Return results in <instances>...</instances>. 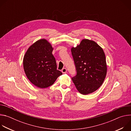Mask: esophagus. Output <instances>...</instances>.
Masks as SVG:
<instances>
[{
  "mask_svg": "<svg viewBox=\"0 0 131 131\" xmlns=\"http://www.w3.org/2000/svg\"><path fill=\"white\" fill-rule=\"evenodd\" d=\"M62 72H63V73H66V72H67V69H66V68H63V69H62Z\"/></svg>",
  "mask_w": 131,
  "mask_h": 131,
  "instance_id": "esophagus-1",
  "label": "esophagus"
}]
</instances>
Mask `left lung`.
<instances>
[{
  "instance_id": "1",
  "label": "left lung",
  "mask_w": 131,
  "mask_h": 131,
  "mask_svg": "<svg viewBox=\"0 0 131 131\" xmlns=\"http://www.w3.org/2000/svg\"><path fill=\"white\" fill-rule=\"evenodd\" d=\"M77 74L71 79L77 90L87 95L103 84L107 73V65L103 49L95 41L83 39L71 49Z\"/></svg>"
}]
</instances>
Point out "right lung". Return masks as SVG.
<instances>
[{
	"label": "right lung",
	"instance_id": "1",
	"mask_svg": "<svg viewBox=\"0 0 131 131\" xmlns=\"http://www.w3.org/2000/svg\"><path fill=\"white\" fill-rule=\"evenodd\" d=\"M53 48L46 39L35 42L28 49L23 58V67L29 80L39 88H46L62 74L57 69Z\"/></svg>",
	"mask_w": 131,
	"mask_h": 131
}]
</instances>
